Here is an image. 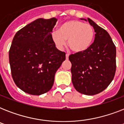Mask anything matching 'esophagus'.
I'll return each instance as SVG.
<instances>
[{
    "label": "esophagus",
    "mask_w": 124,
    "mask_h": 124,
    "mask_svg": "<svg viewBox=\"0 0 124 124\" xmlns=\"http://www.w3.org/2000/svg\"><path fill=\"white\" fill-rule=\"evenodd\" d=\"M69 56H70V54H68V53H67V54H66V58L67 60H68V58H69Z\"/></svg>",
    "instance_id": "esophagus-1"
}]
</instances>
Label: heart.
Returning a JSON list of instances; mask_svg holds the SVG:
<instances>
[{"instance_id": "1", "label": "heart", "mask_w": 124, "mask_h": 124, "mask_svg": "<svg viewBox=\"0 0 124 124\" xmlns=\"http://www.w3.org/2000/svg\"><path fill=\"white\" fill-rule=\"evenodd\" d=\"M94 31L91 25L79 20H69L61 24L58 31L52 33V39L57 47L62 48L68 40V47L75 53L87 50L92 44Z\"/></svg>"}]
</instances>
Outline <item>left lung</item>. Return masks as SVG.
Returning a JSON list of instances; mask_svg holds the SVG:
<instances>
[{
	"mask_svg": "<svg viewBox=\"0 0 124 124\" xmlns=\"http://www.w3.org/2000/svg\"><path fill=\"white\" fill-rule=\"evenodd\" d=\"M93 27L94 40L87 50L69 56L72 82L82 94L94 95L106 89L113 80L116 68V47L106 30L87 18Z\"/></svg>",
	"mask_w": 124,
	"mask_h": 124,
	"instance_id": "1",
	"label": "left lung"
}]
</instances>
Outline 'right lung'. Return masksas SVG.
<instances>
[{"mask_svg":"<svg viewBox=\"0 0 124 124\" xmlns=\"http://www.w3.org/2000/svg\"><path fill=\"white\" fill-rule=\"evenodd\" d=\"M57 19L39 18L16 32L9 51L13 81L33 95L50 90L54 74L66 60V53L58 50L52 39Z\"/></svg>","mask_w":124,"mask_h":124,"instance_id":"right-lung-1","label":"right lung"}]
</instances>
